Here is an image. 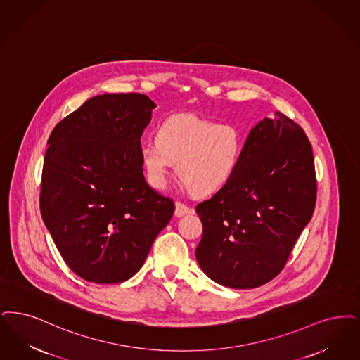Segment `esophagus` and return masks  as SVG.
I'll list each match as a JSON object with an SVG mask.
<instances>
[{"instance_id":"esophagus-1","label":"esophagus","mask_w":360,"mask_h":360,"mask_svg":"<svg viewBox=\"0 0 360 360\" xmlns=\"http://www.w3.org/2000/svg\"><path fill=\"white\" fill-rule=\"evenodd\" d=\"M193 213H194V210L191 207H188L185 203L178 202L175 205V212H174L175 217H184L187 216V214H193Z\"/></svg>"}]
</instances>
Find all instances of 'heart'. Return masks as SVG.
<instances>
[{
  "mask_svg": "<svg viewBox=\"0 0 360 360\" xmlns=\"http://www.w3.org/2000/svg\"><path fill=\"white\" fill-rule=\"evenodd\" d=\"M244 148V134L236 124L181 114L159 124L155 142L141 146V162L151 186H166L176 163L178 178L195 195L205 197L234 178Z\"/></svg>",
  "mask_w": 360,
  "mask_h": 360,
  "instance_id": "b5f03b06",
  "label": "heart"
}]
</instances>
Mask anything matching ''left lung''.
I'll list each match as a JSON object with an SVG mask.
<instances>
[{"instance_id": "1", "label": "left lung", "mask_w": 360, "mask_h": 360, "mask_svg": "<svg viewBox=\"0 0 360 360\" xmlns=\"http://www.w3.org/2000/svg\"><path fill=\"white\" fill-rule=\"evenodd\" d=\"M316 202L312 146L281 112L250 129L240 169L197 205L203 233L198 265L224 287L250 289L281 272Z\"/></svg>"}]
</instances>
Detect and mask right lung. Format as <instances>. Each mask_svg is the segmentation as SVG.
Instances as JSON below:
<instances>
[{
    "instance_id": "1",
    "label": "right lung",
    "mask_w": 360,
    "mask_h": 360,
    "mask_svg": "<svg viewBox=\"0 0 360 360\" xmlns=\"http://www.w3.org/2000/svg\"><path fill=\"white\" fill-rule=\"evenodd\" d=\"M157 104L143 94L94 96L48 139L40 210L77 276L115 284L136 274L174 213L147 185L141 136Z\"/></svg>"
}]
</instances>
